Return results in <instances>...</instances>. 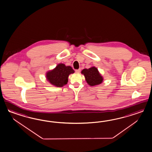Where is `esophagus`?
<instances>
[{
    "label": "esophagus",
    "instance_id": "34e87169",
    "mask_svg": "<svg viewBox=\"0 0 152 152\" xmlns=\"http://www.w3.org/2000/svg\"><path fill=\"white\" fill-rule=\"evenodd\" d=\"M80 71H81V69H76V70H75V72H76V73H80Z\"/></svg>",
    "mask_w": 152,
    "mask_h": 152
}]
</instances>
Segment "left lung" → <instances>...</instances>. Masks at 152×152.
I'll return each mask as SVG.
<instances>
[{"label":"left lung","instance_id":"1","mask_svg":"<svg viewBox=\"0 0 152 152\" xmlns=\"http://www.w3.org/2000/svg\"><path fill=\"white\" fill-rule=\"evenodd\" d=\"M81 74L84 75L86 82L91 86L100 85L102 83L103 77L95 67H91L88 69H85L81 71Z\"/></svg>","mask_w":152,"mask_h":152}]
</instances>
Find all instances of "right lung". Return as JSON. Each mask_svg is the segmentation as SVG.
Segmentation results:
<instances>
[{"instance_id": "obj_1", "label": "right lung", "mask_w": 152, "mask_h": 152, "mask_svg": "<svg viewBox=\"0 0 152 152\" xmlns=\"http://www.w3.org/2000/svg\"><path fill=\"white\" fill-rule=\"evenodd\" d=\"M74 72L71 66L60 64L54 69L46 73V78L52 85L56 87H62L67 83L69 75Z\"/></svg>"}]
</instances>
